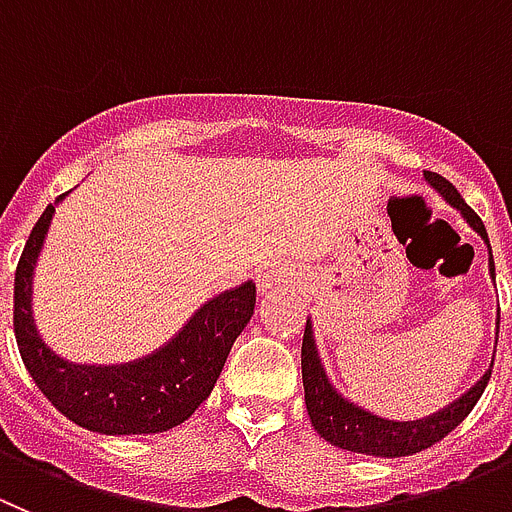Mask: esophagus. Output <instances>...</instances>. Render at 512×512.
<instances>
[{"label": "esophagus", "instance_id": "34e87169", "mask_svg": "<svg viewBox=\"0 0 512 512\" xmlns=\"http://www.w3.org/2000/svg\"><path fill=\"white\" fill-rule=\"evenodd\" d=\"M280 273L275 270V267H265L260 275H257V288L262 290V293H267L270 288H275V285H280Z\"/></svg>", "mask_w": 512, "mask_h": 512}]
</instances>
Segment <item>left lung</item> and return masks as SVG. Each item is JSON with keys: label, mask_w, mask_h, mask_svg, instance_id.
I'll return each mask as SVG.
<instances>
[{"label": "left lung", "mask_w": 512, "mask_h": 512, "mask_svg": "<svg viewBox=\"0 0 512 512\" xmlns=\"http://www.w3.org/2000/svg\"><path fill=\"white\" fill-rule=\"evenodd\" d=\"M423 176H426V181L431 183L451 206H457V209L462 211L464 219L472 224L474 232L485 239L487 250H490V239H487L485 224H482L480 216L469 209L467 201L462 199V193L451 186L444 176H439V173L426 170ZM490 275L495 278L492 250ZM497 324H500V316H497ZM301 370L303 390H306V408L308 416H311L313 428H316V434L324 436L329 444L339 446V449L357 451V454H367V457L390 459L416 454V451L428 449V446H434L436 441L444 439L446 434H451V431L469 416V411H472L474 405H477V400L485 393L487 380H490L492 375V370H487L474 388H469L462 398L454 400L449 408H444V411L436 413V416L423 418V421H385V418H377L372 416V413H367L365 408L352 405L331 388V382L326 380V372L319 362V354H316L311 324H306V331H303Z\"/></svg>", "instance_id": "8db88e82"}]
</instances>
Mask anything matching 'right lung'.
<instances>
[{"instance_id":"1","label":"right lung","mask_w":512,"mask_h":512,"mask_svg":"<svg viewBox=\"0 0 512 512\" xmlns=\"http://www.w3.org/2000/svg\"><path fill=\"white\" fill-rule=\"evenodd\" d=\"M53 211L55 204H48L32 227L15 273L17 347L40 393L68 421L96 434H160L188 421L214 390L234 339L250 324L255 283L239 285L204 303L168 347L140 362L117 367L73 365L50 352L32 324V270Z\"/></svg>"}]
</instances>
